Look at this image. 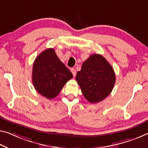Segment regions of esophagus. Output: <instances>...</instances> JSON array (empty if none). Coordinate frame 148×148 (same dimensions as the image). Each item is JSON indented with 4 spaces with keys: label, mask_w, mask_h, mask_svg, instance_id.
Instances as JSON below:
<instances>
[{
    "label": "esophagus",
    "mask_w": 148,
    "mask_h": 148,
    "mask_svg": "<svg viewBox=\"0 0 148 148\" xmlns=\"http://www.w3.org/2000/svg\"><path fill=\"white\" fill-rule=\"evenodd\" d=\"M70 71L72 72V74H73V76L75 77L76 76V70H75L74 68H72L71 69H70Z\"/></svg>",
    "instance_id": "34e87169"
}]
</instances>
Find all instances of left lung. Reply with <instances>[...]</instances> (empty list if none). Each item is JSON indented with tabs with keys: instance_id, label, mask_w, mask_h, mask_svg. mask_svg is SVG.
Segmentation results:
<instances>
[{
	"instance_id": "left-lung-1",
	"label": "left lung",
	"mask_w": 148,
	"mask_h": 148,
	"mask_svg": "<svg viewBox=\"0 0 148 148\" xmlns=\"http://www.w3.org/2000/svg\"><path fill=\"white\" fill-rule=\"evenodd\" d=\"M76 79L84 97L91 103H95L111 93L116 77L107 60L102 55L93 54L84 62Z\"/></svg>"
}]
</instances>
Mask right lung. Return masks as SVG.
Listing matches in <instances>:
<instances>
[{
    "mask_svg": "<svg viewBox=\"0 0 148 148\" xmlns=\"http://www.w3.org/2000/svg\"><path fill=\"white\" fill-rule=\"evenodd\" d=\"M72 77V72L60 61L54 49H47L39 54L33 65L34 88L39 94L49 99L57 97Z\"/></svg>",
    "mask_w": 148,
    "mask_h": 148,
    "instance_id": "obj_1",
    "label": "right lung"
}]
</instances>
